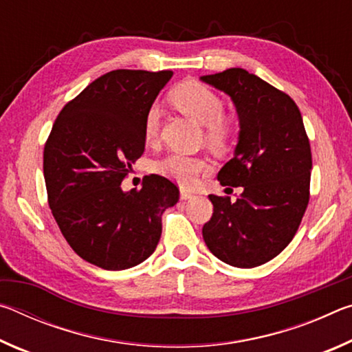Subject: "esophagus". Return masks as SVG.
Returning <instances> with one entry per match:
<instances>
[{
	"label": "esophagus",
	"instance_id": "esophagus-1",
	"mask_svg": "<svg viewBox=\"0 0 352 352\" xmlns=\"http://www.w3.org/2000/svg\"><path fill=\"white\" fill-rule=\"evenodd\" d=\"M192 195H194L192 190H189V189H186V188H182V189H180V199H182V200H189L190 197H192Z\"/></svg>",
	"mask_w": 352,
	"mask_h": 352
}]
</instances>
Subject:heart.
I'll list each match as a JSON object with an SVG mask.
<instances>
[{
	"instance_id": "1",
	"label": "heart",
	"mask_w": 352,
	"mask_h": 352,
	"mask_svg": "<svg viewBox=\"0 0 352 352\" xmlns=\"http://www.w3.org/2000/svg\"><path fill=\"white\" fill-rule=\"evenodd\" d=\"M174 104L184 115L195 119L206 127V140L212 146H222L231 132L230 122L222 116L223 102L217 93L200 82L190 80L177 87L170 94ZM163 109L160 104H152L144 116V138L146 141L157 140L162 124ZM158 174L175 180L182 184H192L200 172L208 169L204 158L189 157L183 153H170L155 164Z\"/></svg>"
}]
</instances>
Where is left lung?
Here are the masks:
<instances>
[{
	"mask_svg": "<svg viewBox=\"0 0 352 352\" xmlns=\"http://www.w3.org/2000/svg\"><path fill=\"white\" fill-rule=\"evenodd\" d=\"M200 80L236 107L237 144L217 180L222 186H242L236 201L208 195L214 212L201 233L216 258L252 269L281 253L301 223L309 204L311 144L296 104L261 77L230 68Z\"/></svg>",
	"mask_w": 352,
	"mask_h": 352,
	"instance_id": "left-lung-1",
	"label": "left lung"
}]
</instances>
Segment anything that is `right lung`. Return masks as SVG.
Wrapping results in <instances>:
<instances>
[{
  "mask_svg": "<svg viewBox=\"0 0 352 352\" xmlns=\"http://www.w3.org/2000/svg\"><path fill=\"white\" fill-rule=\"evenodd\" d=\"M172 71H110L63 107L45 146L47 200L71 248L104 270H126L151 256L162 216L180 192L162 175L142 188L121 182L144 152V116Z\"/></svg>",
  "mask_w": 352,
  "mask_h": 352,
  "instance_id": "right-lung-1",
  "label": "right lung"
}]
</instances>
